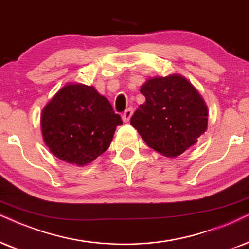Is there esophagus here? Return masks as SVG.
<instances>
[{
  "label": "esophagus",
  "mask_w": 249,
  "mask_h": 249,
  "mask_svg": "<svg viewBox=\"0 0 249 249\" xmlns=\"http://www.w3.org/2000/svg\"><path fill=\"white\" fill-rule=\"evenodd\" d=\"M132 115H133V108H128V109H126V110H125V111H124V114H123V116H122L123 121H124L125 123H127V122L131 119Z\"/></svg>",
  "instance_id": "1"
}]
</instances>
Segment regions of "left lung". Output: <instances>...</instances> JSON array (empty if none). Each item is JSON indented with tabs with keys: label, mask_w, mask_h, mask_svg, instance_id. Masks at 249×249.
<instances>
[{
	"label": "left lung",
	"mask_w": 249,
	"mask_h": 249,
	"mask_svg": "<svg viewBox=\"0 0 249 249\" xmlns=\"http://www.w3.org/2000/svg\"><path fill=\"white\" fill-rule=\"evenodd\" d=\"M146 102L131 125L157 153L177 157L196 143L208 126V108L186 78L179 74L154 77L140 88Z\"/></svg>",
	"instance_id": "left-lung-1"
}]
</instances>
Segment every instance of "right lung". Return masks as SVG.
Returning a JSON list of instances; mask_svg holds the SVG:
<instances>
[{
	"mask_svg": "<svg viewBox=\"0 0 249 249\" xmlns=\"http://www.w3.org/2000/svg\"><path fill=\"white\" fill-rule=\"evenodd\" d=\"M122 124L108 99L84 84L65 85L41 114V131L50 152L78 166L105 153Z\"/></svg>",
	"mask_w": 249,
	"mask_h": 249,
	"instance_id": "add662e5",
	"label": "right lung"
}]
</instances>
